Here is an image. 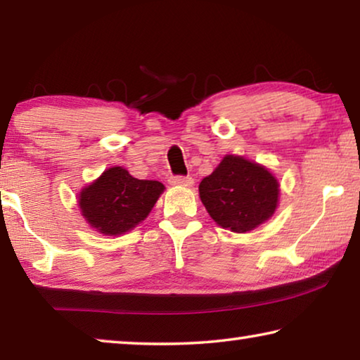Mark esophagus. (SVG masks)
Here are the masks:
<instances>
[{"label": "esophagus", "mask_w": 360, "mask_h": 360, "mask_svg": "<svg viewBox=\"0 0 360 360\" xmlns=\"http://www.w3.org/2000/svg\"><path fill=\"white\" fill-rule=\"evenodd\" d=\"M169 184L172 186H181V187H191L193 184V179L191 176H172L169 178Z\"/></svg>", "instance_id": "obj_1"}]
</instances>
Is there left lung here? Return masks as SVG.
<instances>
[{
    "instance_id": "8db88e82",
    "label": "left lung",
    "mask_w": 360,
    "mask_h": 360,
    "mask_svg": "<svg viewBox=\"0 0 360 360\" xmlns=\"http://www.w3.org/2000/svg\"><path fill=\"white\" fill-rule=\"evenodd\" d=\"M200 200L219 227L248 233L266 222L279 205V182L270 169L229 154L198 186Z\"/></svg>"
}]
</instances>
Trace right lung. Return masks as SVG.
Listing matches in <instances>:
<instances>
[{"label":"right lung","instance_id":"1","mask_svg":"<svg viewBox=\"0 0 360 360\" xmlns=\"http://www.w3.org/2000/svg\"><path fill=\"white\" fill-rule=\"evenodd\" d=\"M165 191L158 181L136 179L122 167H111L77 195L81 214L106 236L124 235L141 224Z\"/></svg>","mask_w":360,"mask_h":360}]
</instances>
